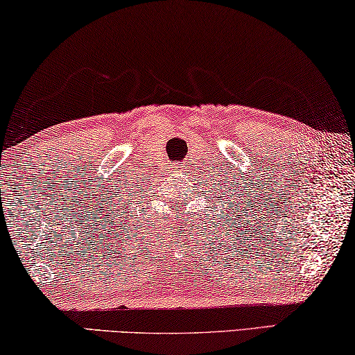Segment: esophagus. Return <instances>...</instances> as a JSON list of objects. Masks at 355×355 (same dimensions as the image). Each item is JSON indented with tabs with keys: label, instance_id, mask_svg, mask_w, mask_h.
Returning <instances> with one entry per match:
<instances>
[{
	"label": "esophagus",
	"instance_id": "1",
	"mask_svg": "<svg viewBox=\"0 0 355 355\" xmlns=\"http://www.w3.org/2000/svg\"><path fill=\"white\" fill-rule=\"evenodd\" d=\"M173 168H176V170H182V164H178V165H174Z\"/></svg>",
	"mask_w": 355,
	"mask_h": 355
}]
</instances>
